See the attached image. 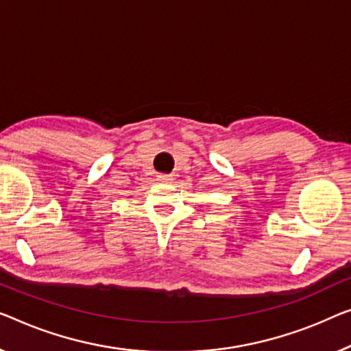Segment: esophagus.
I'll use <instances>...</instances> for the list:
<instances>
[{"label":"esophagus","instance_id":"obj_1","mask_svg":"<svg viewBox=\"0 0 351 351\" xmlns=\"http://www.w3.org/2000/svg\"><path fill=\"white\" fill-rule=\"evenodd\" d=\"M158 181L159 182H165V184H169L171 181V176L170 175H158Z\"/></svg>","mask_w":351,"mask_h":351}]
</instances>
